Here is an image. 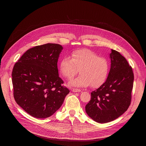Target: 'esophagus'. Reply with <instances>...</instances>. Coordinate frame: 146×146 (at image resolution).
Listing matches in <instances>:
<instances>
[{"label":"esophagus","mask_w":146,"mask_h":146,"mask_svg":"<svg viewBox=\"0 0 146 146\" xmlns=\"http://www.w3.org/2000/svg\"><path fill=\"white\" fill-rule=\"evenodd\" d=\"M72 91L74 92H80L81 90H79V89H77V88H72Z\"/></svg>","instance_id":"1"}]
</instances>
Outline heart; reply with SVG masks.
Listing matches in <instances>:
<instances>
[{
	"label": "heart",
	"mask_w": 146,
	"mask_h": 146,
	"mask_svg": "<svg viewBox=\"0 0 146 146\" xmlns=\"http://www.w3.org/2000/svg\"><path fill=\"white\" fill-rule=\"evenodd\" d=\"M61 74L67 79L75 76L78 70L80 75L72 80L69 84L73 87H88L98 88L106 80L109 73L107 59L99 56L96 53L88 49L73 51L70 58L65 56L59 64Z\"/></svg>",
	"instance_id": "obj_1"
}]
</instances>
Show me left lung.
I'll return each instance as SVG.
<instances>
[{
    "mask_svg": "<svg viewBox=\"0 0 146 146\" xmlns=\"http://www.w3.org/2000/svg\"><path fill=\"white\" fill-rule=\"evenodd\" d=\"M111 68L106 81L91 92L86 106L87 114L95 121L106 123L125 112L131 105L134 75L128 61L119 52L111 50Z\"/></svg>",
    "mask_w": 146,
    "mask_h": 146,
    "instance_id": "left-lung-1",
    "label": "left lung"
}]
</instances>
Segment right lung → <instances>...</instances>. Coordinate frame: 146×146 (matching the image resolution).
Segmentation results:
<instances>
[{"instance_id":"right-lung-1","label":"right lung","mask_w":146,"mask_h":146,"mask_svg":"<svg viewBox=\"0 0 146 146\" xmlns=\"http://www.w3.org/2000/svg\"><path fill=\"white\" fill-rule=\"evenodd\" d=\"M63 49L47 43L27 50L15 64L12 72L13 95L18 105L37 118L51 116L69 93L62 86L57 62Z\"/></svg>"}]
</instances>
